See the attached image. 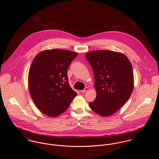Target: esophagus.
Returning a JSON list of instances; mask_svg holds the SVG:
<instances>
[{"label":"esophagus","instance_id":"1","mask_svg":"<svg viewBox=\"0 0 159 159\" xmlns=\"http://www.w3.org/2000/svg\"><path fill=\"white\" fill-rule=\"evenodd\" d=\"M88 91V88H85L83 90H82V91H80V92L81 93H84V92H86V91Z\"/></svg>","mask_w":159,"mask_h":159}]
</instances>
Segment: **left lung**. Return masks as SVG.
Masks as SVG:
<instances>
[{
    "label": "left lung",
    "mask_w": 159,
    "mask_h": 159,
    "mask_svg": "<svg viewBox=\"0 0 159 159\" xmlns=\"http://www.w3.org/2000/svg\"><path fill=\"white\" fill-rule=\"evenodd\" d=\"M94 75L95 99L89 103L101 116H108L121 108L134 89L132 64L123 53L108 50L93 51L86 54Z\"/></svg>",
    "instance_id": "8db88e82"
}]
</instances>
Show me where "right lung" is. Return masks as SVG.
<instances>
[{
  "label": "right lung",
  "instance_id": "1",
  "mask_svg": "<svg viewBox=\"0 0 159 159\" xmlns=\"http://www.w3.org/2000/svg\"><path fill=\"white\" fill-rule=\"evenodd\" d=\"M77 52L55 49L38 53L29 73L31 98L38 109L50 117L64 113L77 95L70 86L67 70Z\"/></svg>",
  "mask_w": 159,
  "mask_h": 159
}]
</instances>
